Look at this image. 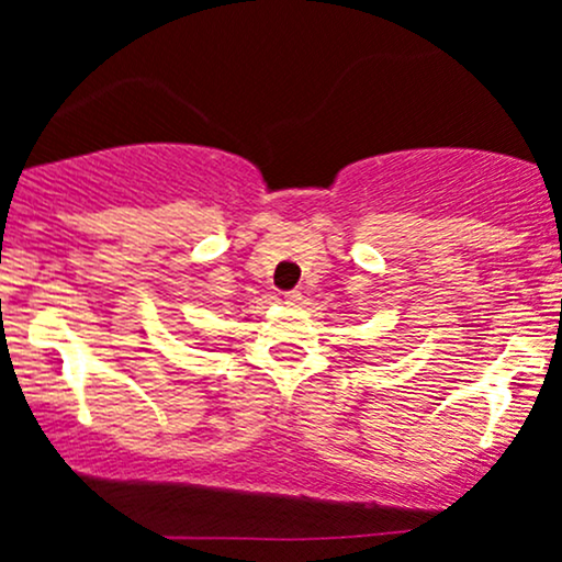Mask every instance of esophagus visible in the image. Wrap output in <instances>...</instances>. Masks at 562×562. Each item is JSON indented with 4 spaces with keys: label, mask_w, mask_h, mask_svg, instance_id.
<instances>
[{
    "label": "esophagus",
    "mask_w": 562,
    "mask_h": 562,
    "mask_svg": "<svg viewBox=\"0 0 562 562\" xmlns=\"http://www.w3.org/2000/svg\"><path fill=\"white\" fill-rule=\"evenodd\" d=\"M282 299H285V303H288V306H299V303H301V299H303V295H301V290H288V293H285V295H282Z\"/></svg>",
    "instance_id": "obj_1"
}]
</instances>
